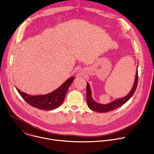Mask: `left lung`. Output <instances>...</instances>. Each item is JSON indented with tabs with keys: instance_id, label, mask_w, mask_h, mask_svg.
I'll use <instances>...</instances> for the list:
<instances>
[{
	"instance_id": "8db88e82",
	"label": "left lung",
	"mask_w": 154,
	"mask_h": 154,
	"mask_svg": "<svg viewBox=\"0 0 154 154\" xmlns=\"http://www.w3.org/2000/svg\"><path fill=\"white\" fill-rule=\"evenodd\" d=\"M139 64V62H138ZM138 65L137 66L136 69V74L135 76L134 82L133 86V88L130 91V92L124 97L116 99L114 101H112L110 103L106 104H102L99 103H97L95 101L92 97V92L91 89L90 87V85L88 82H87V89H86V100L87 103L88 105L89 108L95 112H99V113H106L109 112L110 111H112L116 109H118V107H120L122 105H124L125 103H126L133 95L134 94L136 89L137 86V83H138Z\"/></svg>"
}]
</instances>
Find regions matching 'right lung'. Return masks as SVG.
I'll use <instances>...</instances> for the list:
<instances>
[{
  "mask_svg": "<svg viewBox=\"0 0 154 154\" xmlns=\"http://www.w3.org/2000/svg\"><path fill=\"white\" fill-rule=\"evenodd\" d=\"M74 80V77H71L57 89L45 95H30L15 88L24 101L32 107L42 110H52L63 103L68 89Z\"/></svg>",
  "mask_w": 154,
  "mask_h": 154,
  "instance_id": "1",
  "label": "right lung"
}]
</instances>
